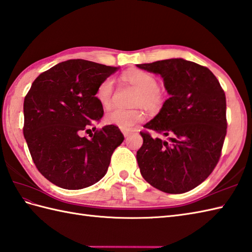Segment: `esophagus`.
Returning <instances> with one entry per match:
<instances>
[{"label":"esophagus","instance_id":"1","mask_svg":"<svg viewBox=\"0 0 252 252\" xmlns=\"http://www.w3.org/2000/svg\"><path fill=\"white\" fill-rule=\"evenodd\" d=\"M122 133H124L125 137H127L128 135H130V132H127V131H124V132H122Z\"/></svg>","mask_w":252,"mask_h":252}]
</instances>
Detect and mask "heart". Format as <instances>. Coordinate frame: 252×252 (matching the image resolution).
Returning a JSON list of instances; mask_svg holds the SVG:
<instances>
[{"label":"heart","mask_w":252,"mask_h":252,"mask_svg":"<svg viewBox=\"0 0 252 252\" xmlns=\"http://www.w3.org/2000/svg\"><path fill=\"white\" fill-rule=\"evenodd\" d=\"M124 78L140 90L137 96V104H142L143 106L150 109L158 108L162 104L163 93L158 88V80L153 74L142 69H131L124 75ZM114 85V79L108 77L96 88V101L105 108L109 107L112 104ZM144 119L145 115L140 110H128L118 107L109 110L105 117L107 124L118 126L124 131H131Z\"/></svg>","instance_id":"b5f03b06"}]
</instances>
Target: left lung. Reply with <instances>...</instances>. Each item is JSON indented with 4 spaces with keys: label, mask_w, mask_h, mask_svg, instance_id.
I'll list each match as a JSON object with an SVG mask.
<instances>
[{
    "label": "left lung",
    "mask_w": 252,
    "mask_h": 252,
    "mask_svg": "<svg viewBox=\"0 0 252 252\" xmlns=\"http://www.w3.org/2000/svg\"><path fill=\"white\" fill-rule=\"evenodd\" d=\"M160 75L169 97L144 126L169 142L140 132L136 159L144 179L171 194L194 189L205 180L221 155L226 134L224 91L205 66L181 58L137 64Z\"/></svg>",
    "instance_id": "1"
}]
</instances>
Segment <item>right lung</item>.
Wrapping results in <instances>:
<instances>
[{
	"label": "right lung",
	"instance_id": "add662e5",
	"mask_svg": "<svg viewBox=\"0 0 252 252\" xmlns=\"http://www.w3.org/2000/svg\"><path fill=\"white\" fill-rule=\"evenodd\" d=\"M118 69L81 59L64 61L40 74L25 97L23 135L33 162L60 188L78 190L101 180L124 142L113 125L90 138L81 136L104 114L95 98L97 86Z\"/></svg>",
	"mask_w": 252,
	"mask_h": 252
}]
</instances>
